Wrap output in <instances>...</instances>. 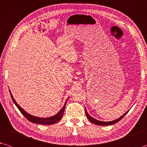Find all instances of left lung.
Returning <instances> with one entry per match:
<instances>
[{
  "instance_id": "obj_1",
  "label": "left lung",
  "mask_w": 147,
  "mask_h": 147,
  "mask_svg": "<svg viewBox=\"0 0 147 147\" xmlns=\"http://www.w3.org/2000/svg\"><path fill=\"white\" fill-rule=\"evenodd\" d=\"M127 113H128V111H127V112H126V113H124L123 116H121L120 118H119V119H116V120H115V121H109V122H103V121H98V120H96V119H94V118L91 117L90 115H89V114L88 113V112H87L86 109V116H87V117L88 118L89 120L91 122H92V123H93L95 124H97V125H100V126H107V125H111V124H115V123H117V122H119V121H120L121 119H123V118L124 117V115H125Z\"/></svg>"
}]
</instances>
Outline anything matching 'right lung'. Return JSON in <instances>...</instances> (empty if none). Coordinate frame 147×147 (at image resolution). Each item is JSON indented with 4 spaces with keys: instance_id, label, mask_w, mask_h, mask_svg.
<instances>
[{
    "instance_id": "obj_1",
    "label": "right lung",
    "mask_w": 147,
    "mask_h": 147,
    "mask_svg": "<svg viewBox=\"0 0 147 147\" xmlns=\"http://www.w3.org/2000/svg\"><path fill=\"white\" fill-rule=\"evenodd\" d=\"M9 93H10L11 97L12 98V100H13L14 104H16V106L17 107V108L19 109V111H21V113L23 114V115L25 117L28 119L29 121L32 122V123L41 124H45V125H49V124H53L57 123V122L60 120V119L62 118V117H63L65 108L66 102L64 104L63 108L61 109V110L59 111V112L56 114V115H54L53 117H49V118H39V117H38L32 116L31 115H30V114H28L27 112H26V111H24L23 108H21V107H20L18 104H17L16 101L15 100V99L13 98V96H12V94H11L10 91H9ZM67 100L68 99H67Z\"/></svg>"
}]
</instances>
